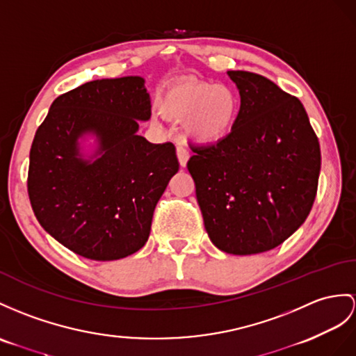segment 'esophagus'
I'll return each instance as SVG.
<instances>
[{
  "label": "esophagus",
  "instance_id": "esophagus-1",
  "mask_svg": "<svg viewBox=\"0 0 356 356\" xmlns=\"http://www.w3.org/2000/svg\"><path fill=\"white\" fill-rule=\"evenodd\" d=\"M177 157H178V161H179V166L181 168H186L187 166V161H188V157L190 154L186 148H183V146H178L177 148Z\"/></svg>",
  "mask_w": 356,
  "mask_h": 356
}]
</instances>
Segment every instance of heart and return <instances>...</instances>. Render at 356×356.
<instances>
[{"instance_id":"b5f03b06","label":"heart","mask_w":356,"mask_h":356,"mask_svg":"<svg viewBox=\"0 0 356 356\" xmlns=\"http://www.w3.org/2000/svg\"><path fill=\"white\" fill-rule=\"evenodd\" d=\"M163 116L184 122V131L196 143L223 140L237 122L240 98L223 84L186 81L172 86L159 101Z\"/></svg>"}]
</instances>
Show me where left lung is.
<instances>
[{"label": "left lung", "mask_w": 356, "mask_h": 356, "mask_svg": "<svg viewBox=\"0 0 356 356\" xmlns=\"http://www.w3.org/2000/svg\"><path fill=\"white\" fill-rule=\"evenodd\" d=\"M240 93L232 131L190 146L208 237L232 255L280 246L305 222L316 199L320 145L302 102L266 76L228 71Z\"/></svg>", "instance_id": "1"}]
</instances>
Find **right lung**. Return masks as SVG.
Returning a JSON list of instances; mask_svg holds the SVG:
<instances>
[{
  "label": "right lung",
  "instance_id": "1",
  "mask_svg": "<svg viewBox=\"0 0 356 356\" xmlns=\"http://www.w3.org/2000/svg\"><path fill=\"white\" fill-rule=\"evenodd\" d=\"M151 118L142 76L95 80L60 95L30 149L29 196L51 237L95 261L137 252L155 205L179 169L175 146L138 136ZM88 136L92 154L83 152Z\"/></svg>",
  "mask_w": 356,
  "mask_h": 356
}]
</instances>
